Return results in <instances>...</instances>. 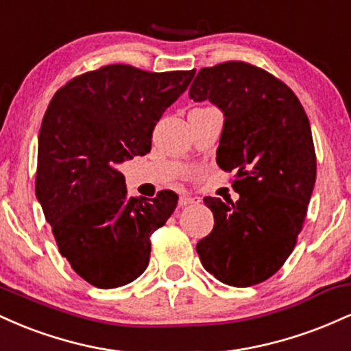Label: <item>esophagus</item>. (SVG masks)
Here are the masks:
<instances>
[{
    "label": "esophagus",
    "mask_w": 351,
    "mask_h": 351,
    "mask_svg": "<svg viewBox=\"0 0 351 351\" xmlns=\"http://www.w3.org/2000/svg\"><path fill=\"white\" fill-rule=\"evenodd\" d=\"M198 198H193V196H188V195H183L180 198V206H189V204H195L198 203Z\"/></svg>",
    "instance_id": "34e87169"
}]
</instances>
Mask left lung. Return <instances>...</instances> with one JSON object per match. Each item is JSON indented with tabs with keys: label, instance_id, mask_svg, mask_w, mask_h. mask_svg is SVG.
<instances>
[{
	"label": "left lung",
	"instance_id": "obj_1",
	"mask_svg": "<svg viewBox=\"0 0 351 351\" xmlns=\"http://www.w3.org/2000/svg\"><path fill=\"white\" fill-rule=\"evenodd\" d=\"M189 99L223 110L216 162L236 171L239 193L236 203L204 198L215 228L196 252L217 280L251 287L284 265L307 216L317 176L307 114L282 80L243 60L201 69Z\"/></svg>",
	"mask_w": 351,
	"mask_h": 351
}]
</instances>
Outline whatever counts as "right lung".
<instances>
[{
    "mask_svg": "<svg viewBox=\"0 0 351 351\" xmlns=\"http://www.w3.org/2000/svg\"><path fill=\"white\" fill-rule=\"evenodd\" d=\"M193 71L148 72L110 64L71 79L54 94L39 132L36 196L59 252L99 289L142 276L150 236L178 196L128 198L117 165L152 150L163 112L186 90Z\"/></svg>",
    "mask_w": 351,
    "mask_h": 351,
    "instance_id": "obj_1",
    "label": "right lung"
}]
</instances>
